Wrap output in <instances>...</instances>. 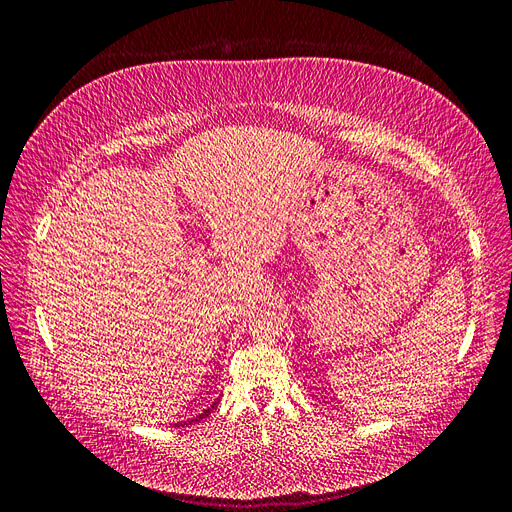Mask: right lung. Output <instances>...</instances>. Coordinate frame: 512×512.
<instances>
[{
	"label": "right lung",
	"mask_w": 512,
	"mask_h": 512,
	"mask_svg": "<svg viewBox=\"0 0 512 512\" xmlns=\"http://www.w3.org/2000/svg\"><path fill=\"white\" fill-rule=\"evenodd\" d=\"M209 412H211V410H205V412H203V414H198V416H196V418H192V421H188V423H196V421H203V418H205V416H207V414H209Z\"/></svg>",
	"instance_id": "add662e5"
}]
</instances>
